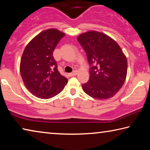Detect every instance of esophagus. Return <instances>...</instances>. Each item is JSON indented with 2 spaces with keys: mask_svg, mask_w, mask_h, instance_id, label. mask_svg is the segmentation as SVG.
I'll return each instance as SVG.
<instances>
[{
  "mask_svg": "<svg viewBox=\"0 0 150 150\" xmlns=\"http://www.w3.org/2000/svg\"><path fill=\"white\" fill-rule=\"evenodd\" d=\"M77 73H78L77 71V70H75V71H73L72 73H69V77H73V76H75V75H77Z\"/></svg>",
  "mask_w": 150,
  "mask_h": 150,
  "instance_id": "esophagus-1",
  "label": "esophagus"
}]
</instances>
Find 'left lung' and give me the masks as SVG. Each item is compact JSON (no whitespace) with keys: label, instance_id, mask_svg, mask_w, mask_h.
<instances>
[{"label":"left lung","instance_id":"left-lung-1","mask_svg":"<svg viewBox=\"0 0 150 150\" xmlns=\"http://www.w3.org/2000/svg\"><path fill=\"white\" fill-rule=\"evenodd\" d=\"M77 40L91 65L89 80L83 85L84 92L95 99L110 98L125 82L128 63L126 55L115 40L105 34L89 31Z\"/></svg>","mask_w":150,"mask_h":150}]
</instances>
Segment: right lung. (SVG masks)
I'll return each mask as SVG.
<instances>
[{
  "label": "right lung",
  "mask_w": 150,
  "mask_h": 150,
  "mask_svg": "<svg viewBox=\"0 0 150 150\" xmlns=\"http://www.w3.org/2000/svg\"><path fill=\"white\" fill-rule=\"evenodd\" d=\"M65 34L55 28L42 31L25 47L20 64L24 85L32 95L50 98L64 88L67 79L60 74L53 52Z\"/></svg>",
  "instance_id": "right-lung-1"
}]
</instances>
